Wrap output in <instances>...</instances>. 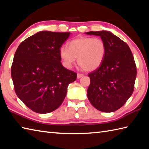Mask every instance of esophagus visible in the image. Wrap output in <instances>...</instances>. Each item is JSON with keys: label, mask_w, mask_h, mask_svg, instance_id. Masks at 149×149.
I'll list each match as a JSON object with an SVG mask.
<instances>
[{"label": "esophagus", "mask_w": 149, "mask_h": 149, "mask_svg": "<svg viewBox=\"0 0 149 149\" xmlns=\"http://www.w3.org/2000/svg\"><path fill=\"white\" fill-rule=\"evenodd\" d=\"M83 74H77V79H79V78H81V77H83Z\"/></svg>", "instance_id": "obj_1"}]
</instances>
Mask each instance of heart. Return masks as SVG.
I'll return each instance as SVG.
<instances>
[{
	"label": "heart",
	"mask_w": 149,
	"mask_h": 149,
	"mask_svg": "<svg viewBox=\"0 0 149 149\" xmlns=\"http://www.w3.org/2000/svg\"><path fill=\"white\" fill-rule=\"evenodd\" d=\"M68 48L61 46L59 55L64 65L70 68L77 58V63L86 71L95 70L105 57V42L100 38L80 37L68 42Z\"/></svg>",
	"instance_id": "heart-1"
}]
</instances>
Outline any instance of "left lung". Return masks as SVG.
Wrapping results in <instances>:
<instances>
[{
    "instance_id": "left-lung-1",
    "label": "left lung",
    "mask_w": 149,
    "mask_h": 149,
    "mask_svg": "<svg viewBox=\"0 0 149 149\" xmlns=\"http://www.w3.org/2000/svg\"><path fill=\"white\" fill-rule=\"evenodd\" d=\"M86 33L101 37L107 47L101 65L88 74V99L100 111L114 112L124 105L134 89L137 70L132 52L126 42L110 31Z\"/></svg>"
}]
</instances>
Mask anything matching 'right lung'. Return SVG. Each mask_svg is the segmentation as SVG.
Returning <instances> with one entry per match:
<instances>
[{
  "label": "right lung",
  "mask_w": 149,
  "mask_h": 149,
  "mask_svg": "<svg viewBox=\"0 0 149 149\" xmlns=\"http://www.w3.org/2000/svg\"><path fill=\"white\" fill-rule=\"evenodd\" d=\"M70 32L42 31L20 44L11 68L15 92L26 107L39 113L51 112L63 102L77 74L65 68L59 49Z\"/></svg>",
  "instance_id": "right-lung-1"
}]
</instances>
